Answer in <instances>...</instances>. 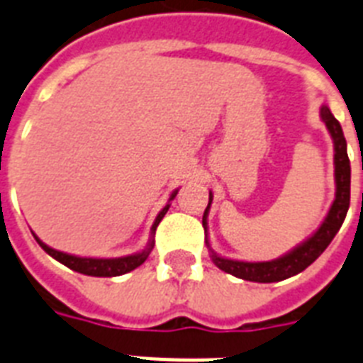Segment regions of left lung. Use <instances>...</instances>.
Listing matches in <instances>:
<instances>
[{
    "instance_id": "8db88e82",
    "label": "left lung",
    "mask_w": 363,
    "mask_h": 363,
    "mask_svg": "<svg viewBox=\"0 0 363 363\" xmlns=\"http://www.w3.org/2000/svg\"><path fill=\"white\" fill-rule=\"evenodd\" d=\"M320 118L326 124L328 131L333 139V164H335V199H333L330 213L326 215L320 228L311 235L307 241L286 252L284 256L271 262H239V259L222 258L211 248V258L218 269L226 271L230 275L239 277L242 281L252 282H279L288 277H294L307 269L318 256L328 248V245L335 238L339 228L343 226L345 216L350 205V160L347 154V141H345L343 130L337 118L332 115V111L326 105H322ZM363 167V162H362ZM213 194H209V205L203 213V228L207 232V215H209ZM209 245V242H207Z\"/></svg>"
}]
</instances>
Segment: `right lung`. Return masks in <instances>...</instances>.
<instances>
[{
	"instance_id": "1",
	"label": "right lung",
	"mask_w": 363,
	"mask_h": 363,
	"mask_svg": "<svg viewBox=\"0 0 363 363\" xmlns=\"http://www.w3.org/2000/svg\"><path fill=\"white\" fill-rule=\"evenodd\" d=\"M177 192L171 194V199H175ZM169 209V203L165 205L164 209L160 211L158 216H156V220L152 224V233L156 232V228H158L160 220L164 218L165 213ZM35 238V235H33ZM37 242H39V247L45 250L47 254H50L54 259H58L60 264L67 265L69 269L73 271H79L82 275H90V277H118V275H124V273H130L133 271L135 267L145 262L148 258V254L152 250L154 247V241L150 239L147 245V248L143 250V252H137V254H131V256H122V258H81V256H73V254H65V252H60V250H54L50 248L48 245L41 241L39 238H35Z\"/></svg>"
}]
</instances>
